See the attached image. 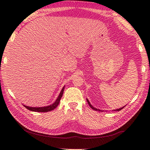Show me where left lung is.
<instances>
[{
    "mask_svg": "<svg viewBox=\"0 0 150 150\" xmlns=\"http://www.w3.org/2000/svg\"><path fill=\"white\" fill-rule=\"evenodd\" d=\"M86 100H87V102H88V104H89V106H90L91 108V109H93V110H95V111H103V110H99V109H97V108H94L93 106H92V105L90 104V101H89V100L88 99V98H86ZM125 107V106H123V107H122V108H119V109H116V110H113V111H120V110H121L122 109H123V108ZM104 111V110H103Z\"/></svg>",
    "mask_w": 150,
    "mask_h": 150,
    "instance_id": "obj_1",
    "label": "left lung"
}]
</instances>
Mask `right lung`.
Instances as JSON below:
<instances>
[{
	"mask_svg": "<svg viewBox=\"0 0 150 150\" xmlns=\"http://www.w3.org/2000/svg\"><path fill=\"white\" fill-rule=\"evenodd\" d=\"M64 86L62 88V90H61V91H60V93L58 96V97H57L56 100L54 102L53 104L50 105V106H44V107H30V106H26V105H24V104H23V106L26 108H27L28 110L32 111H35V112H47V111H52L54 109H55L57 106L59 105V104L60 103V99H61V98L62 97V95L64 93Z\"/></svg>",
	"mask_w": 150,
	"mask_h": 150,
	"instance_id": "1",
	"label": "right lung"
}]
</instances>
